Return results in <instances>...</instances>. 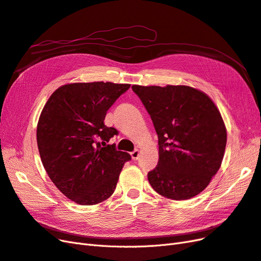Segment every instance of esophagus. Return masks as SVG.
Masks as SVG:
<instances>
[{
  "instance_id": "1",
  "label": "esophagus",
  "mask_w": 261,
  "mask_h": 261,
  "mask_svg": "<svg viewBox=\"0 0 261 261\" xmlns=\"http://www.w3.org/2000/svg\"><path fill=\"white\" fill-rule=\"evenodd\" d=\"M130 155L133 158V160H137L138 158H139V150L135 149L133 152H130Z\"/></svg>"
}]
</instances>
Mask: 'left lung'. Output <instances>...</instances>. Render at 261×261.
<instances>
[{
  "label": "left lung",
  "mask_w": 261,
  "mask_h": 261,
  "mask_svg": "<svg viewBox=\"0 0 261 261\" xmlns=\"http://www.w3.org/2000/svg\"><path fill=\"white\" fill-rule=\"evenodd\" d=\"M151 117L159 144L158 165L148 173L154 191L185 200L206 188L221 167L226 129L218 108L188 86H132Z\"/></svg>",
  "instance_id": "1"
}]
</instances>
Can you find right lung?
<instances>
[{
	"label": "right lung",
	"instance_id": "obj_1",
	"mask_svg": "<svg viewBox=\"0 0 261 261\" xmlns=\"http://www.w3.org/2000/svg\"><path fill=\"white\" fill-rule=\"evenodd\" d=\"M128 84L75 83L55 90L37 126L43 167L63 195L83 206L105 201L116 187L127 152L107 145L118 132L105 125L107 111Z\"/></svg>",
	"mask_w": 261,
	"mask_h": 261
}]
</instances>
